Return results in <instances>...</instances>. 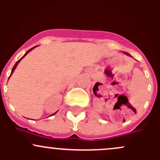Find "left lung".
Returning a JSON list of instances; mask_svg holds the SVG:
<instances>
[{"label": "left lung", "mask_w": 160, "mask_h": 160, "mask_svg": "<svg viewBox=\"0 0 160 160\" xmlns=\"http://www.w3.org/2000/svg\"><path fill=\"white\" fill-rule=\"evenodd\" d=\"M124 53H125V54H126V55H128V56H131V55L129 54V53H128V52H124Z\"/></svg>", "instance_id": "8db88e82"}]
</instances>
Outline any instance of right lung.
<instances>
[{
  "label": "right lung",
  "mask_w": 160,
  "mask_h": 160,
  "mask_svg": "<svg viewBox=\"0 0 160 160\" xmlns=\"http://www.w3.org/2000/svg\"><path fill=\"white\" fill-rule=\"evenodd\" d=\"M36 46H35V47H36ZM35 47L32 48V49H30L29 50H28V51H27V52H26V53H25V55H24V56H22V58H21V59H19V60H18V61H17V62H16V63H15V64H14V67H13V68H12V70H11V75H10V77H11V74H12V73H13V72H14V70H15V68H16V67H17V66H18V63H19V62H20V61H21V60H22V59H23V58H24V57H25V56H26V55H27V54H28V52H29L31 51V50H32V49H34V48H35ZM56 113H54V114H52V115H54V114H56Z\"/></svg>",
  "instance_id": "1"
}]
</instances>
